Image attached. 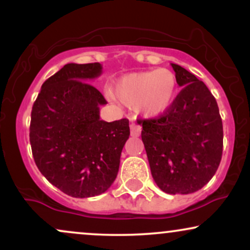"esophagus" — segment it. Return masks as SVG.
<instances>
[{"label":"esophagus","instance_id":"esophagus-1","mask_svg":"<svg viewBox=\"0 0 250 250\" xmlns=\"http://www.w3.org/2000/svg\"><path fill=\"white\" fill-rule=\"evenodd\" d=\"M130 134L131 136H139L141 134V125H137V123L133 122L130 125Z\"/></svg>","mask_w":250,"mask_h":250}]
</instances>
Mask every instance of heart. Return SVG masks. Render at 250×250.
<instances>
[{"label": "heart", "instance_id": "b5f03b06", "mask_svg": "<svg viewBox=\"0 0 250 250\" xmlns=\"http://www.w3.org/2000/svg\"><path fill=\"white\" fill-rule=\"evenodd\" d=\"M177 80L169 69L129 74L115 83L117 99L129 107H136L147 116H159L168 110L175 101ZM107 97L116 101L114 91L108 89Z\"/></svg>", "mask_w": 250, "mask_h": 250}]
</instances>
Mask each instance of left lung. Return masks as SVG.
Listing matches in <instances>:
<instances>
[{
    "label": "left lung",
    "mask_w": 250,
    "mask_h": 250,
    "mask_svg": "<svg viewBox=\"0 0 250 250\" xmlns=\"http://www.w3.org/2000/svg\"><path fill=\"white\" fill-rule=\"evenodd\" d=\"M183 87L171 107L141 120V137L153 179L167 194H190L206 186L222 157L223 128L219 107L207 85L171 63Z\"/></svg>",
    "instance_id": "obj_1"
}]
</instances>
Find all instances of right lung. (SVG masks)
Masks as SVG:
<instances>
[{
    "mask_svg": "<svg viewBox=\"0 0 250 250\" xmlns=\"http://www.w3.org/2000/svg\"><path fill=\"white\" fill-rule=\"evenodd\" d=\"M101 73L97 62L68 63L43 83L31 110L29 137L37 168L73 197L96 196L113 185L130 135L127 119H100V105L107 101L87 82Z\"/></svg>",
    "mask_w": 250,
    "mask_h": 250,
    "instance_id": "add662e5",
    "label": "right lung"
}]
</instances>
